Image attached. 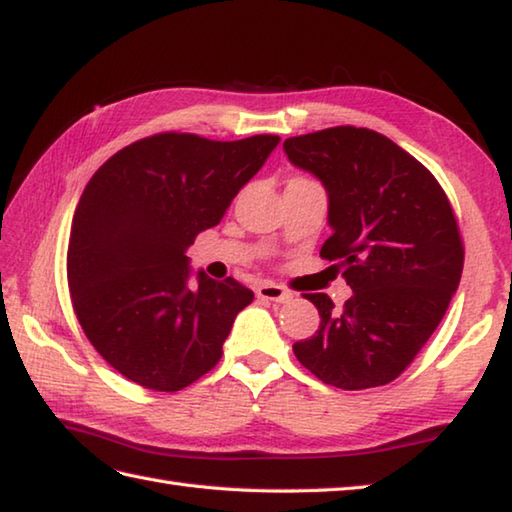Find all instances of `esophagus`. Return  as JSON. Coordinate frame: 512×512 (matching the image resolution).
Masks as SVG:
<instances>
[{"mask_svg": "<svg viewBox=\"0 0 512 512\" xmlns=\"http://www.w3.org/2000/svg\"><path fill=\"white\" fill-rule=\"evenodd\" d=\"M256 296L263 298V301H272V303H287L292 298V292H287L285 287L274 285V283H263L256 287Z\"/></svg>", "mask_w": 512, "mask_h": 512, "instance_id": "34e87169", "label": "esophagus"}]
</instances>
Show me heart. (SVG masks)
Masks as SVG:
<instances>
[{
  "mask_svg": "<svg viewBox=\"0 0 512 512\" xmlns=\"http://www.w3.org/2000/svg\"><path fill=\"white\" fill-rule=\"evenodd\" d=\"M289 185H314L312 178H305V176H296L289 180Z\"/></svg>",
  "mask_w": 512,
  "mask_h": 512,
  "instance_id": "b5f03b06",
  "label": "heart"
}]
</instances>
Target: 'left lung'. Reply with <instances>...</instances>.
I'll return each mask as SVG.
<instances>
[{"mask_svg":"<svg viewBox=\"0 0 512 512\" xmlns=\"http://www.w3.org/2000/svg\"><path fill=\"white\" fill-rule=\"evenodd\" d=\"M283 149L325 185L332 236L321 258L352 287L341 310L327 294H305L321 325L294 343L296 359L334 388H379L414 361L457 292L455 211L417 158L372 129L345 124L287 138Z\"/></svg>","mask_w":512,"mask_h":512,"instance_id":"8db88e82","label":"left lung"}]
</instances>
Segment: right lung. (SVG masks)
<instances>
[{"instance_id":"1","label":"right lung","mask_w":512,"mask_h":512,"mask_svg":"<svg viewBox=\"0 0 512 512\" xmlns=\"http://www.w3.org/2000/svg\"><path fill=\"white\" fill-rule=\"evenodd\" d=\"M278 140L156 133L120 149L84 187L66 252L73 312L102 359L129 381L178 392L220 361L254 292L205 272L189 285L185 249L220 223Z\"/></svg>"}]
</instances>
